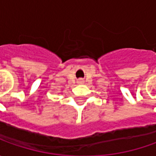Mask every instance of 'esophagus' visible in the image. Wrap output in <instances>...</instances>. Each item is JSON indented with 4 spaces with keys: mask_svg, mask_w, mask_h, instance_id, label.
<instances>
[{
    "mask_svg": "<svg viewBox=\"0 0 156 156\" xmlns=\"http://www.w3.org/2000/svg\"><path fill=\"white\" fill-rule=\"evenodd\" d=\"M82 83H83V80H79V81H78V84H82Z\"/></svg>",
    "mask_w": 156,
    "mask_h": 156,
    "instance_id": "obj_1",
    "label": "esophagus"
}]
</instances>
